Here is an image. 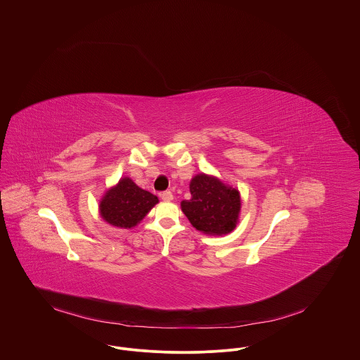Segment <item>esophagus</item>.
Masks as SVG:
<instances>
[{
	"label": "esophagus",
	"instance_id": "esophagus-1",
	"mask_svg": "<svg viewBox=\"0 0 360 360\" xmlns=\"http://www.w3.org/2000/svg\"><path fill=\"white\" fill-rule=\"evenodd\" d=\"M160 198L163 200V201H172L173 200V193L172 191H163L162 194H160Z\"/></svg>",
	"mask_w": 360,
	"mask_h": 360
}]
</instances>
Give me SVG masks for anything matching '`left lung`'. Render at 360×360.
I'll list each match as a JSON object with an SVG mask.
<instances>
[{"mask_svg": "<svg viewBox=\"0 0 360 360\" xmlns=\"http://www.w3.org/2000/svg\"><path fill=\"white\" fill-rule=\"evenodd\" d=\"M191 198L181 202V210L191 224L205 234H227L237 223L241 201L236 188L220 180L198 174L190 183Z\"/></svg>", "mask_w": 360, "mask_h": 360, "instance_id": "left-lung-1", "label": "left lung"}]
</instances>
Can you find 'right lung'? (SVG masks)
Masks as SVG:
<instances>
[{
    "label": "right lung",
    "mask_w": 360,
    "mask_h": 360,
    "mask_svg": "<svg viewBox=\"0 0 360 360\" xmlns=\"http://www.w3.org/2000/svg\"><path fill=\"white\" fill-rule=\"evenodd\" d=\"M158 204L154 194L140 188L124 177L116 187L109 190L100 205L103 220L112 226L131 229L139 224L144 216Z\"/></svg>",
    "instance_id": "1"
}]
</instances>
